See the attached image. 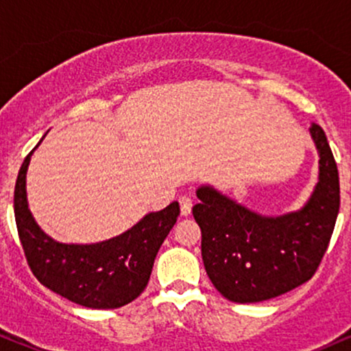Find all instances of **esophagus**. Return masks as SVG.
<instances>
[{"instance_id": "obj_1", "label": "esophagus", "mask_w": 351, "mask_h": 351, "mask_svg": "<svg viewBox=\"0 0 351 351\" xmlns=\"http://www.w3.org/2000/svg\"><path fill=\"white\" fill-rule=\"evenodd\" d=\"M180 208H181V215L183 216H188L189 213H191V208H193V198L188 195H183L180 198Z\"/></svg>"}]
</instances>
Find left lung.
<instances>
[{"label": "left lung", "mask_w": 351, "mask_h": 351, "mask_svg": "<svg viewBox=\"0 0 351 351\" xmlns=\"http://www.w3.org/2000/svg\"><path fill=\"white\" fill-rule=\"evenodd\" d=\"M310 134L320 156V176L300 211L263 217L216 189H198L193 216L201 228V256L213 285L237 304L291 292L313 277L327 252L340 209V180L325 132Z\"/></svg>", "instance_id": "obj_1"}]
</instances>
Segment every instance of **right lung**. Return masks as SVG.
Instances as JSON below:
<instances>
[{
  "mask_svg": "<svg viewBox=\"0 0 351 351\" xmlns=\"http://www.w3.org/2000/svg\"><path fill=\"white\" fill-rule=\"evenodd\" d=\"M33 152L24 158L16 180L14 217L34 277L52 292L88 308H119L130 304L147 287L156 252L180 216V204L173 201L104 243L59 244L44 234L27 209L26 171Z\"/></svg>",
  "mask_w": 351,
  "mask_h": 351,
  "instance_id": "1",
  "label": "right lung"
}]
</instances>
